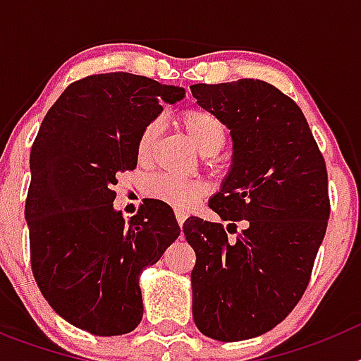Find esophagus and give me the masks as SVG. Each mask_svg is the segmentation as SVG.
<instances>
[{
	"instance_id": "obj_1",
	"label": "esophagus",
	"mask_w": 361,
	"mask_h": 361,
	"mask_svg": "<svg viewBox=\"0 0 361 361\" xmlns=\"http://www.w3.org/2000/svg\"><path fill=\"white\" fill-rule=\"evenodd\" d=\"M175 216H177V222H178V226H183V224H184V220H186V213H180V212H177V213H175Z\"/></svg>"
}]
</instances>
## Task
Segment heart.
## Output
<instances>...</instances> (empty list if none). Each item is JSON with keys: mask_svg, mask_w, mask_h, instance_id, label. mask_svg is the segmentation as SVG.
<instances>
[{"mask_svg": "<svg viewBox=\"0 0 361 361\" xmlns=\"http://www.w3.org/2000/svg\"><path fill=\"white\" fill-rule=\"evenodd\" d=\"M178 123L183 124L184 132L202 155H215L226 142V126L219 116L206 108L191 106L178 114ZM161 133V121L153 119L146 123L137 139V159L141 164L152 161L153 149ZM146 193L152 199L168 204L177 212H188L195 202H199L206 193V188L200 180H186L171 175H155L148 178L145 186Z\"/></svg>", "mask_w": 361, "mask_h": 361, "instance_id": "b5f03b06", "label": "heart"}]
</instances>
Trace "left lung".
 Wrapping results in <instances>:
<instances>
[{"label":"left lung","instance_id":"8db88e82","mask_svg":"<svg viewBox=\"0 0 361 361\" xmlns=\"http://www.w3.org/2000/svg\"><path fill=\"white\" fill-rule=\"evenodd\" d=\"M190 90L233 139L231 171L209 200L231 224L190 216L183 226L197 255L193 318L206 336L240 342L279 325L307 289L331 213L327 168L298 104L269 82Z\"/></svg>","mask_w":361,"mask_h":361}]
</instances>
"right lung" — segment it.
Listing matches in <instances>:
<instances>
[{
    "label": "right lung",
    "mask_w": 361,
    "mask_h": 361,
    "mask_svg": "<svg viewBox=\"0 0 361 361\" xmlns=\"http://www.w3.org/2000/svg\"><path fill=\"white\" fill-rule=\"evenodd\" d=\"M184 88L126 72L73 81L44 116L30 149L25 219L30 266L50 307L82 331L117 336L142 318L139 275L180 228L168 204L145 199L124 222L117 175L135 170L146 123Z\"/></svg>",
    "instance_id": "1"
}]
</instances>
